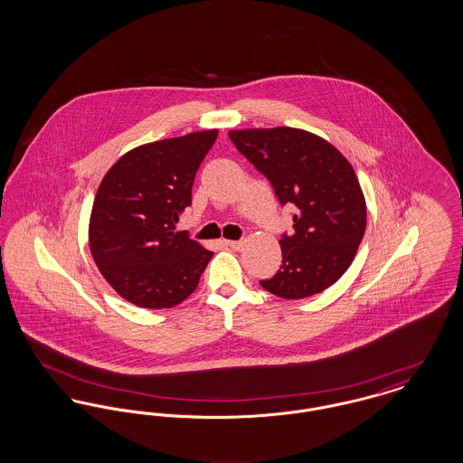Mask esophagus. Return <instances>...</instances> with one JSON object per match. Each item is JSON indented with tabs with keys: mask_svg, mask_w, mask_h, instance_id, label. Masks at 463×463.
Here are the masks:
<instances>
[{
	"mask_svg": "<svg viewBox=\"0 0 463 463\" xmlns=\"http://www.w3.org/2000/svg\"><path fill=\"white\" fill-rule=\"evenodd\" d=\"M225 244H227L229 248H232V250H241L242 246H244V240H238V241H225Z\"/></svg>",
	"mask_w": 463,
	"mask_h": 463,
	"instance_id": "esophagus-1",
	"label": "esophagus"
}]
</instances>
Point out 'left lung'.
<instances>
[{
    "label": "left lung",
    "instance_id": "obj_1",
    "mask_svg": "<svg viewBox=\"0 0 463 463\" xmlns=\"http://www.w3.org/2000/svg\"><path fill=\"white\" fill-rule=\"evenodd\" d=\"M229 137L270 182L293 231L279 240V270L260 287L288 300L336 283L353 264L366 231V203L351 163L330 142L298 128L232 130Z\"/></svg>",
    "mask_w": 463,
    "mask_h": 463
}]
</instances>
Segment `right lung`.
Returning a JSON list of instances; mask_svg holds the SVG:
<instances>
[{
	"label": "right lung",
	"instance_id": "right-lung-1",
	"mask_svg": "<svg viewBox=\"0 0 463 463\" xmlns=\"http://www.w3.org/2000/svg\"><path fill=\"white\" fill-rule=\"evenodd\" d=\"M217 133H189L135 147L99 185L90 251L110 287L138 307L184 302L213 257L185 231L174 229L193 203L194 176Z\"/></svg>",
	"mask_w": 463,
	"mask_h": 463
}]
</instances>
